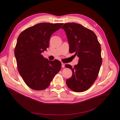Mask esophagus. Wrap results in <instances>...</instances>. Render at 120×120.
Wrapping results in <instances>:
<instances>
[{
  "instance_id": "1",
  "label": "esophagus",
  "mask_w": 120,
  "mask_h": 120,
  "mask_svg": "<svg viewBox=\"0 0 120 120\" xmlns=\"http://www.w3.org/2000/svg\"><path fill=\"white\" fill-rule=\"evenodd\" d=\"M64 66H65V64H64V63H61V67H62V68H64Z\"/></svg>"
}]
</instances>
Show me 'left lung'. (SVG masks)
<instances>
[{
	"label": "left lung",
	"instance_id": "8db88e82",
	"mask_svg": "<svg viewBox=\"0 0 120 120\" xmlns=\"http://www.w3.org/2000/svg\"><path fill=\"white\" fill-rule=\"evenodd\" d=\"M66 32L70 52L79 57L78 64L72 67L71 77L66 80L68 86L75 92L88 90L97 79L102 63L101 47L96 34L80 24L64 23L61 27Z\"/></svg>",
	"mask_w": 120,
	"mask_h": 120
}]
</instances>
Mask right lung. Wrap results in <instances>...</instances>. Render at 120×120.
<instances>
[{
  "mask_svg": "<svg viewBox=\"0 0 120 120\" xmlns=\"http://www.w3.org/2000/svg\"><path fill=\"white\" fill-rule=\"evenodd\" d=\"M63 24L38 23L25 29L17 38L14 49L17 68L25 83L32 89H46L60 70L61 64L59 60H49L41 53L49 47L52 34Z\"/></svg>",
  "mask_w": 120,
  "mask_h": 120,
  "instance_id": "obj_1",
  "label": "right lung"
}]
</instances>
